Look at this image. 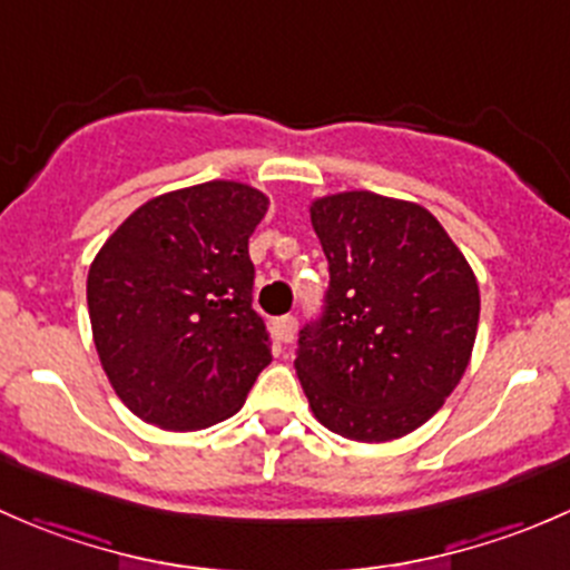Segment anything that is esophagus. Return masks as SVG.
Listing matches in <instances>:
<instances>
[{
  "mask_svg": "<svg viewBox=\"0 0 570 570\" xmlns=\"http://www.w3.org/2000/svg\"><path fill=\"white\" fill-rule=\"evenodd\" d=\"M273 333L278 336V342L289 344L295 342V333H297V317L286 314V317H278L273 322Z\"/></svg>",
  "mask_w": 570,
  "mask_h": 570,
  "instance_id": "esophagus-1",
  "label": "esophagus"
}]
</instances>
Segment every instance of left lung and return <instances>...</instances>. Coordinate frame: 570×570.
Here are the masks:
<instances>
[{
    "label": "left lung",
    "mask_w": 570,
    "mask_h": 570,
    "mask_svg": "<svg viewBox=\"0 0 570 570\" xmlns=\"http://www.w3.org/2000/svg\"><path fill=\"white\" fill-rule=\"evenodd\" d=\"M331 284L297 338L314 416L353 441L402 439L455 392L480 322V286L424 206L353 189L317 198Z\"/></svg>",
    "instance_id": "8db88e82"
}]
</instances>
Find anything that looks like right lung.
Listing matches in <instances>:
<instances>
[{
	"instance_id": "right-lung-1",
	"label": "right lung",
	"mask_w": 570,
	"mask_h": 570,
	"mask_svg": "<svg viewBox=\"0 0 570 570\" xmlns=\"http://www.w3.org/2000/svg\"><path fill=\"white\" fill-rule=\"evenodd\" d=\"M267 195L206 181L131 212L88 273L96 353L115 394L163 430H204L243 407L273 361L253 312L248 239Z\"/></svg>"
}]
</instances>
